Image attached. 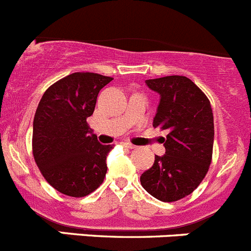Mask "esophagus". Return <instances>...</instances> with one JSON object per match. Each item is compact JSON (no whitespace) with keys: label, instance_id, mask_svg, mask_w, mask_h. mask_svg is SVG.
Returning a JSON list of instances; mask_svg holds the SVG:
<instances>
[{"label":"esophagus","instance_id":"34e87169","mask_svg":"<svg viewBox=\"0 0 251 251\" xmlns=\"http://www.w3.org/2000/svg\"><path fill=\"white\" fill-rule=\"evenodd\" d=\"M123 146H125L127 149H135V146L132 144H128V142H123Z\"/></svg>","mask_w":251,"mask_h":251}]
</instances>
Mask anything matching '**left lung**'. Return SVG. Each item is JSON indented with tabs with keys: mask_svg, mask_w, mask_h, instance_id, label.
Returning <instances> with one entry per match:
<instances>
[{
	"mask_svg": "<svg viewBox=\"0 0 251 251\" xmlns=\"http://www.w3.org/2000/svg\"><path fill=\"white\" fill-rule=\"evenodd\" d=\"M160 95L153 127L168 131L165 153L140 176L142 187L160 201H177L204 180L213 157L214 116L206 95L185 76L146 80Z\"/></svg>",
	"mask_w": 251,
	"mask_h": 251,
	"instance_id": "1",
	"label": "left lung"
}]
</instances>
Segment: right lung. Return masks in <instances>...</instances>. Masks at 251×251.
I'll return each instance as SVG.
<instances>
[{
  "instance_id": "1",
  "label": "right lung",
  "mask_w": 251,
  "mask_h": 251,
  "mask_svg": "<svg viewBox=\"0 0 251 251\" xmlns=\"http://www.w3.org/2000/svg\"><path fill=\"white\" fill-rule=\"evenodd\" d=\"M112 77L75 72L45 91L33 119L32 151L38 169L53 189L82 198L105 179L106 157L112 145H102L87 124L100 90Z\"/></svg>"
}]
</instances>
